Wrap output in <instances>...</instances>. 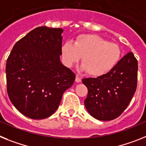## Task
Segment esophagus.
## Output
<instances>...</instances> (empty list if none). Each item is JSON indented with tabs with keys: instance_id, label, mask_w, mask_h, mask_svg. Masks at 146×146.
<instances>
[{
	"instance_id": "1",
	"label": "esophagus",
	"mask_w": 146,
	"mask_h": 146,
	"mask_svg": "<svg viewBox=\"0 0 146 146\" xmlns=\"http://www.w3.org/2000/svg\"><path fill=\"white\" fill-rule=\"evenodd\" d=\"M76 82L77 83L81 82H82V78H81L80 76H76Z\"/></svg>"
}]
</instances>
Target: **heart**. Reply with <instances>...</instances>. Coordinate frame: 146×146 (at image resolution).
I'll return each instance as SVG.
<instances>
[{
  "instance_id": "obj_1",
  "label": "heart",
  "mask_w": 146,
  "mask_h": 146,
  "mask_svg": "<svg viewBox=\"0 0 146 146\" xmlns=\"http://www.w3.org/2000/svg\"><path fill=\"white\" fill-rule=\"evenodd\" d=\"M120 54L117 44L95 35H82L73 44L67 42L62 47V56L66 66L70 68L82 57V70L93 76L110 71L119 62Z\"/></svg>"
}]
</instances>
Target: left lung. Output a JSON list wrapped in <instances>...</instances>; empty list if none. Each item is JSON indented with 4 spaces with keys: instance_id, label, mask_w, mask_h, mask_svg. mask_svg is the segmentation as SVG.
I'll list each match as a JSON object with an SVG mask.
<instances>
[{
    "instance_id": "left-lung-1",
    "label": "left lung",
    "mask_w": 146,
    "mask_h": 146,
    "mask_svg": "<svg viewBox=\"0 0 146 146\" xmlns=\"http://www.w3.org/2000/svg\"><path fill=\"white\" fill-rule=\"evenodd\" d=\"M138 64L129 52L107 73L97 78H83L88 90L84 105L97 120H111L119 117L136 91Z\"/></svg>"
}]
</instances>
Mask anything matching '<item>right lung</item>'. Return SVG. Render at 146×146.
<instances>
[{
	"label": "right lung",
	"mask_w": 146,
	"mask_h": 146,
	"mask_svg": "<svg viewBox=\"0 0 146 146\" xmlns=\"http://www.w3.org/2000/svg\"><path fill=\"white\" fill-rule=\"evenodd\" d=\"M62 29L41 26L14 45L6 66L7 92L26 117L40 120L57 110L76 75L60 61Z\"/></svg>",
	"instance_id": "1"
}]
</instances>
